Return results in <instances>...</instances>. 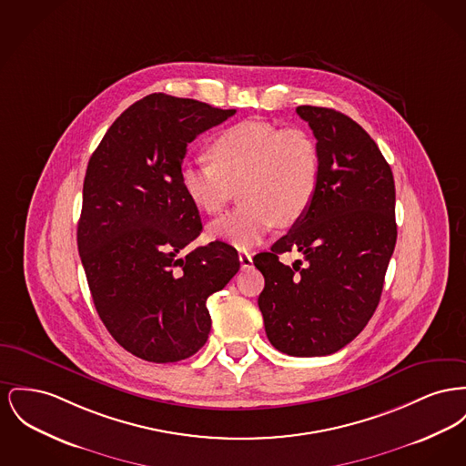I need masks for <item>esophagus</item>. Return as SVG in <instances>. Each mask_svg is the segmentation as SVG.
I'll use <instances>...</instances> for the list:
<instances>
[{
    "label": "esophagus",
    "mask_w": 466,
    "mask_h": 466,
    "mask_svg": "<svg viewBox=\"0 0 466 466\" xmlns=\"http://www.w3.org/2000/svg\"><path fill=\"white\" fill-rule=\"evenodd\" d=\"M239 262H241V268H243V269H248V268L253 266V258H251V255H249L248 251H241V253H239Z\"/></svg>",
    "instance_id": "obj_1"
}]
</instances>
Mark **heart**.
Masks as SVG:
<instances>
[{"mask_svg":"<svg viewBox=\"0 0 466 466\" xmlns=\"http://www.w3.org/2000/svg\"><path fill=\"white\" fill-rule=\"evenodd\" d=\"M211 165L185 164L179 181L193 206L219 215L239 190L243 206L208 227L211 239L239 249L258 245L276 223L294 225L309 209L320 181V151L299 127L241 121L208 147Z\"/></svg>","mask_w":466,"mask_h":466,"instance_id":"obj_1","label":"heart"}]
</instances>
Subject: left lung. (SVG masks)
Masks as SVG:
<instances>
[{"mask_svg":"<svg viewBox=\"0 0 466 466\" xmlns=\"http://www.w3.org/2000/svg\"><path fill=\"white\" fill-rule=\"evenodd\" d=\"M320 151L315 198L271 251L253 257L266 287L258 296L274 349L294 357L329 356L373 317L396 245L394 177L375 140L349 116L301 106ZM298 248L307 264L279 255Z\"/></svg>","mask_w":466,"mask_h":466,"instance_id":"left-lung-1","label":"left lung"}]
</instances>
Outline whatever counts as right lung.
<instances>
[{"label": "right lung", "instance_id": "right-lung-1", "mask_svg": "<svg viewBox=\"0 0 466 466\" xmlns=\"http://www.w3.org/2000/svg\"><path fill=\"white\" fill-rule=\"evenodd\" d=\"M236 109L164 93L125 110L89 158L77 247L110 336L149 362H176L208 341L206 301L239 271L236 248H190L202 230L179 170L187 146Z\"/></svg>", "mask_w": 466, "mask_h": 466}]
</instances>
